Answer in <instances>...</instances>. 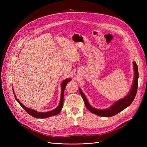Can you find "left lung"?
<instances>
[{"instance_id": "1", "label": "left lung", "mask_w": 147, "mask_h": 147, "mask_svg": "<svg viewBox=\"0 0 147 147\" xmlns=\"http://www.w3.org/2000/svg\"><path fill=\"white\" fill-rule=\"evenodd\" d=\"M133 69H134V77L129 92L125 97H124L123 98L120 99L115 102V103H113L110 107L107 109H97L93 107L89 103L86 97L83 94L81 89L79 88L80 93L82 98L83 99L84 104H85L86 107L88 109V110L91 113L98 115V116L100 117H110L118 114L120 112H121L122 110L127 107L128 106H129L135 98L138 87L139 72H138V67L135 61L133 62Z\"/></svg>"}]
</instances>
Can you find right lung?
<instances>
[{"label":"right lung","mask_w":147,"mask_h":147,"mask_svg":"<svg viewBox=\"0 0 147 147\" xmlns=\"http://www.w3.org/2000/svg\"><path fill=\"white\" fill-rule=\"evenodd\" d=\"M70 81H71V79L70 78H67L65 80L61 83V98H60V102L59 104L58 105V106L57 107L56 109H55L54 110H51L50 112H37L36 110H34L33 109H29L27 107L24 106L21 102L17 99V97L15 95V93L13 90V94H14V96L15 97V99L17 100V102H18L20 104V105L23 108V109L25 110V111L27 112L28 114H29L31 116L36 118H48L52 116H55V115L58 114L62 110V108L63 107V102H64V90L65 88L67 85V84L68 83V82H69Z\"/></svg>","instance_id":"obj_1"}]
</instances>
